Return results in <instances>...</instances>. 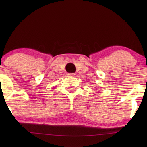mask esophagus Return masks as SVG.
<instances>
[{
    "label": "esophagus",
    "instance_id": "obj_1",
    "mask_svg": "<svg viewBox=\"0 0 147 147\" xmlns=\"http://www.w3.org/2000/svg\"><path fill=\"white\" fill-rule=\"evenodd\" d=\"M67 76H69V77H72V76H75V74H74V73H69V74H67Z\"/></svg>",
    "mask_w": 147,
    "mask_h": 147
}]
</instances>
